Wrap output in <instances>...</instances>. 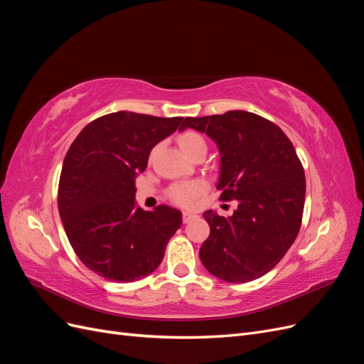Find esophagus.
Here are the masks:
<instances>
[{"mask_svg":"<svg viewBox=\"0 0 364 364\" xmlns=\"http://www.w3.org/2000/svg\"><path fill=\"white\" fill-rule=\"evenodd\" d=\"M196 217H197V214H194V213L183 211V213H182V222H183V223H188V222H191V220H194Z\"/></svg>","mask_w":364,"mask_h":364,"instance_id":"obj_1","label":"esophagus"}]
</instances>
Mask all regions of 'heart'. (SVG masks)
<instances>
[{"instance_id": "heart-1", "label": "heart", "mask_w": 364, "mask_h": 364, "mask_svg": "<svg viewBox=\"0 0 364 364\" xmlns=\"http://www.w3.org/2000/svg\"><path fill=\"white\" fill-rule=\"evenodd\" d=\"M178 144L181 150L185 153L186 156H191L194 151L205 149L206 150V142L205 138L196 130H183L182 134L178 135ZM203 183L199 181H190V182H178L173 183L167 196L168 199L178 205H191L197 197H199L203 191Z\"/></svg>"}]
</instances>
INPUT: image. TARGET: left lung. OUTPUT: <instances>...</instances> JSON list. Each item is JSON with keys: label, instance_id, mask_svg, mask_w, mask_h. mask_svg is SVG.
I'll return each instance as SVG.
<instances>
[{"label": "left lung", "instance_id": "obj_1", "mask_svg": "<svg viewBox=\"0 0 364 364\" xmlns=\"http://www.w3.org/2000/svg\"><path fill=\"white\" fill-rule=\"evenodd\" d=\"M211 138L222 155L220 200H237L225 218L203 213L209 237L200 247L205 269L226 282H249L270 272L299 234L305 174L287 135L246 111L183 119Z\"/></svg>", "mask_w": 364, "mask_h": 364}]
</instances>
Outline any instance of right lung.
Here are the masks:
<instances>
[{"label": "right lung", "mask_w": 364, "mask_h": 364, "mask_svg": "<svg viewBox=\"0 0 364 364\" xmlns=\"http://www.w3.org/2000/svg\"><path fill=\"white\" fill-rule=\"evenodd\" d=\"M182 121L119 111L91 121L73 141L62 165L59 214L75 255L98 277L119 282L147 277L181 228L178 209L135 206V178L146 170L150 150Z\"/></svg>", "instance_id": "add662e5"}]
</instances>
